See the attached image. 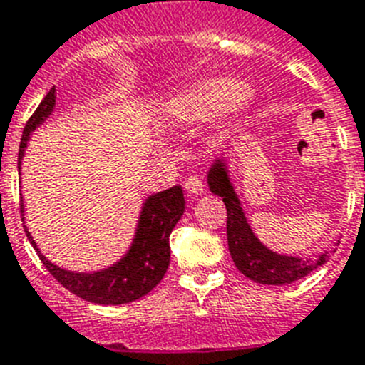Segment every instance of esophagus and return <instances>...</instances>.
I'll use <instances>...</instances> for the list:
<instances>
[{"label": "esophagus", "mask_w": 365, "mask_h": 365, "mask_svg": "<svg viewBox=\"0 0 365 365\" xmlns=\"http://www.w3.org/2000/svg\"><path fill=\"white\" fill-rule=\"evenodd\" d=\"M185 188H186V192L190 193V195H202V193H205L206 185H205V180H202V177L192 175V177H188V179H186Z\"/></svg>", "instance_id": "esophagus-1"}]
</instances>
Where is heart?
Segmentation results:
<instances>
[{
  "instance_id": "1",
  "label": "heart",
  "mask_w": 365,
  "mask_h": 365,
  "mask_svg": "<svg viewBox=\"0 0 365 365\" xmlns=\"http://www.w3.org/2000/svg\"><path fill=\"white\" fill-rule=\"evenodd\" d=\"M248 83L230 78H208L197 81L180 93L170 106V117L179 123H193L219 112L239 113L252 103Z\"/></svg>"
}]
</instances>
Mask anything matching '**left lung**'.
<instances>
[{
	"label": "left lung",
	"instance_id": "1",
	"mask_svg": "<svg viewBox=\"0 0 365 365\" xmlns=\"http://www.w3.org/2000/svg\"><path fill=\"white\" fill-rule=\"evenodd\" d=\"M208 188L215 195L222 197L228 210V248L237 269L250 280L267 286H284L306 275L327 262V252L320 253L319 259H300L293 255H280L264 246L253 233L248 219L244 215L242 205L233 188L226 157H217L208 170Z\"/></svg>",
	"mask_w": 365,
	"mask_h": 365
}]
</instances>
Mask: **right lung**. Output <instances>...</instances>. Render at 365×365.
Masks as SVG:
<instances>
[{"label":"right lung","instance_id":"right-lung-1","mask_svg":"<svg viewBox=\"0 0 365 365\" xmlns=\"http://www.w3.org/2000/svg\"><path fill=\"white\" fill-rule=\"evenodd\" d=\"M56 105V88L50 90L36 108L32 117L23 130L19 143L18 172H21V160L30 135L39 125L46 121ZM185 213V193L180 186H172L165 192L153 193L143 202L139 220H137L135 235L128 252L112 266L98 272H70L50 262L32 239L25 226V233L30 244L38 252L39 259L52 277L63 284L73 295L81 297L93 304L119 306L141 299L150 293L163 280L170 264V233ZM21 219L25 220V205L21 202Z\"/></svg>","mask_w":365,"mask_h":365}]
</instances>
